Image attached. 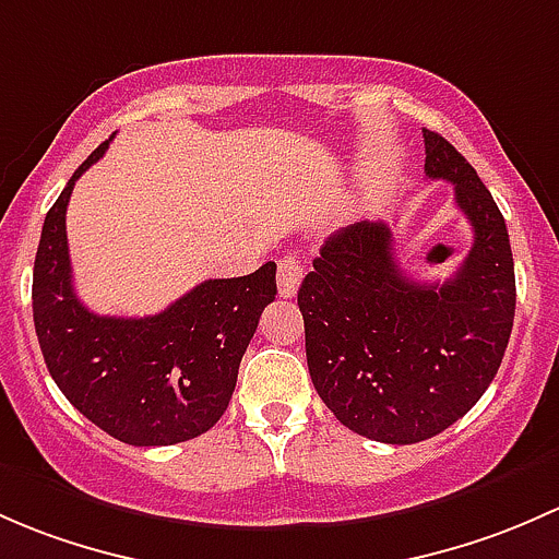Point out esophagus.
<instances>
[{"mask_svg": "<svg viewBox=\"0 0 559 559\" xmlns=\"http://www.w3.org/2000/svg\"><path fill=\"white\" fill-rule=\"evenodd\" d=\"M304 277V263L298 255H285L280 261V274H277V287L282 298H293L296 296L298 285H301Z\"/></svg>", "mask_w": 559, "mask_h": 559, "instance_id": "34e87169", "label": "esophagus"}]
</instances>
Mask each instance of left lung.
I'll list each match as a JSON object with an SVG mask.
<instances>
[{"mask_svg": "<svg viewBox=\"0 0 559 559\" xmlns=\"http://www.w3.org/2000/svg\"><path fill=\"white\" fill-rule=\"evenodd\" d=\"M425 175L454 186L474 245L444 282L395 263L388 223H353L322 245L298 290L307 364L342 425L384 444H417L485 395L514 325L516 285L506 221L474 166L436 131Z\"/></svg>", "mask_w": 559, "mask_h": 559, "instance_id": "left-lung-1", "label": "left lung"}]
</instances>
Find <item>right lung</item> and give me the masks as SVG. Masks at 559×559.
<instances>
[{"mask_svg": "<svg viewBox=\"0 0 559 559\" xmlns=\"http://www.w3.org/2000/svg\"><path fill=\"white\" fill-rule=\"evenodd\" d=\"M45 215L34 258L32 312L50 377L83 417L131 447H169L206 433L228 408L241 355L277 296V263L234 280H204L151 318H102L80 304L67 247L74 182Z\"/></svg>", "mask_w": 559, "mask_h": 559, "instance_id": "add662e5", "label": "right lung"}]
</instances>
